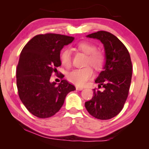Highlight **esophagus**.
Listing matches in <instances>:
<instances>
[{"mask_svg":"<svg viewBox=\"0 0 149 149\" xmlns=\"http://www.w3.org/2000/svg\"><path fill=\"white\" fill-rule=\"evenodd\" d=\"M76 90H83V88H82V87L76 86Z\"/></svg>","mask_w":149,"mask_h":149,"instance_id":"obj_1","label":"esophagus"}]
</instances>
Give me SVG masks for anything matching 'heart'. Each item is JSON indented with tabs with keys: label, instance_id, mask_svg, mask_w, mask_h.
Listing matches in <instances>:
<instances>
[{
	"label": "heart",
	"instance_id": "heart-1",
	"mask_svg": "<svg viewBox=\"0 0 149 149\" xmlns=\"http://www.w3.org/2000/svg\"><path fill=\"white\" fill-rule=\"evenodd\" d=\"M78 49L88 54L85 65L92 66L97 71L101 70L105 63V56L100 51L96 50V46L88 42H80L77 45ZM60 60L62 65L69 67L71 64V51L69 48L63 49L60 54ZM93 75V71L90 66L83 69L73 70L68 75L70 82L78 86H83Z\"/></svg>",
	"mask_w": 149,
	"mask_h": 149
}]
</instances>
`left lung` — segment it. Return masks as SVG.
Listing matches in <instances>:
<instances>
[{"label":"left lung","instance_id":"left-lung-1","mask_svg":"<svg viewBox=\"0 0 149 149\" xmlns=\"http://www.w3.org/2000/svg\"><path fill=\"white\" fill-rule=\"evenodd\" d=\"M87 37L103 44L105 63L95 80L98 88L102 86L104 90L94 89L92 100L85 102V107L97 119H111L121 111L127 98L132 75L130 55L123 43L109 32L100 31Z\"/></svg>","mask_w":149,"mask_h":149}]
</instances>
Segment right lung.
<instances>
[{"mask_svg": "<svg viewBox=\"0 0 149 149\" xmlns=\"http://www.w3.org/2000/svg\"><path fill=\"white\" fill-rule=\"evenodd\" d=\"M73 40V37L60 34H40L31 39L20 53L16 72L19 96L29 111L38 118L54 116L67 94L76 90L66 80L58 85L49 80L61 64V49Z\"/></svg>", "mask_w": 149, "mask_h": 149, "instance_id": "add662e5", "label": "right lung"}]
</instances>
